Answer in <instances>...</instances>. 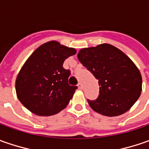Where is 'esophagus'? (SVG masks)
Instances as JSON below:
<instances>
[{"label":"esophagus","instance_id":"1","mask_svg":"<svg viewBox=\"0 0 149 149\" xmlns=\"http://www.w3.org/2000/svg\"><path fill=\"white\" fill-rule=\"evenodd\" d=\"M77 86H78V88H79V89H83V84H81V83L78 84Z\"/></svg>","mask_w":149,"mask_h":149}]
</instances>
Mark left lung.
I'll use <instances>...</instances> for the list:
<instances>
[{
  "instance_id": "8db88e82",
  "label": "left lung",
  "mask_w": 149,
  "mask_h": 149,
  "mask_svg": "<svg viewBox=\"0 0 149 149\" xmlns=\"http://www.w3.org/2000/svg\"><path fill=\"white\" fill-rule=\"evenodd\" d=\"M77 56L99 80V97L88 100L93 110L113 117L123 114L134 104L141 95L142 76L123 52L109 44H101L81 49Z\"/></svg>"
}]
</instances>
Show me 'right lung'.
Here are the masks:
<instances>
[{"label":"right lung","mask_w":149,"mask_h":149,"mask_svg":"<svg viewBox=\"0 0 149 149\" xmlns=\"http://www.w3.org/2000/svg\"><path fill=\"white\" fill-rule=\"evenodd\" d=\"M76 49L49 41L27 59L15 80L18 100L27 109L40 116H50L68 105L77 89L68 84L70 71L64 61Z\"/></svg>","instance_id":"add662e5"}]
</instances>
